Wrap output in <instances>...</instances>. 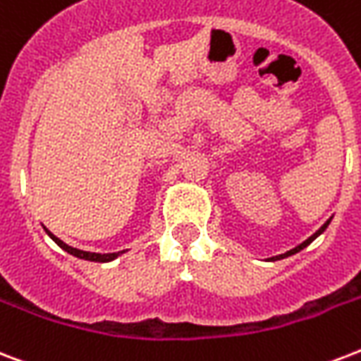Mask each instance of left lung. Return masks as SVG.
I'll list each match as a JSON object with an SVG mask.
<instances>
[{
  "mask_svg": "<svg viewBox=\"0 0 361 361\" xmlns=\"http://www.w3.org/2000/svg\"><path fill=\"white\" fill-rule=\"evenodd\" d=\"M329 221H331V219H327L326 224L322 225L320 229L316 231V233H314V235H312V236H309V238H307V240L302 242V244H299V246H297V247H293V250H290V252H286V254H282V255H276V257H272V261H276V259H284V257H288V255H293V254H297V252H301L302 247H307V246H309L310 242L314 240L316 236H318V235H322V233H324V231L327 229V225H329Z\"/></svg>",
  "mask_w": 361,
  "mask_h": 361,
  "instance_id": "1",
  "label": "left lung"
}]
</instances>
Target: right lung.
<instances>
[{
    "label": "right lung",
    "mask_w": 361,
    "mask_h": 361,
    "mask_svg": "<svg viewBox=\"0 0 361 361\" xmlns=\"http://www.w3.org/2000/svg\"><path fill=\"white\" fill-rule=\"evenodd\" d=\"M47 231V229H45ZM47 235L51 236L52 240L56 242L62 250H66L68 254L75 255V257H79V259H87V261H98V263H107V261H114L117 255L125 254V252H115V254H94V252H82V250H77V247H71L68 246L66 242H62L60 238H56V236L52 235L51 231H47Z\"/></svg>",
    "instance_id": "right-lung-1"
}]
</instances>
